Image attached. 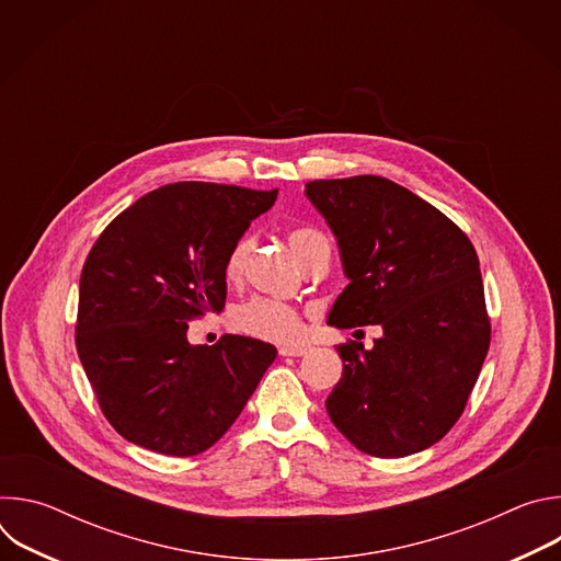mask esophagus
Here are the masks:
<instances>
[{
	"label": "esophagus",
	"mask_w": 561,
	"mask_h": 561,
	"mask_svg": "<svg viewBox=\"0 0 561 561\" xmlns=\"http://www.w3.org/2000/svg\"><path fill=\"white\" fill-rule=\"evenodd\" d=\"M308 351H310V348L304 346V344H286V346L279 348V355H284V357H301V355H306Z\"/></svg>",
	"instance_id": "esophagus-1"
}]
</instances>
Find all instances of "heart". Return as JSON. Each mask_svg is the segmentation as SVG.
Returning a JSON list of instances; mask_svg holds the SVG:
<instances>
[{
	"label": "heart",
	"mask_w": 561,
	"mask_h": 561,
	"mask_svg": "<svg viewBox=\"0 0 561 561\" xmlns=\"http://www.w3.org/2000/svg\"><path fill=\"white\" fill-rule=\"evenodd\" d=\"M327 242V237L314 228H295L288 232V244L297 260L308 266L317 253V249ZM253 251V237L237 239L234 247L226 260V277L230 282L242 279L249 257ZM232 327L251 337L268 340V342H293L301 333V314L295 306L268 299V297H253L237 306L230 317Z\"/></svg>",
	"instance_id": "b5f03b06"
}]
</instances>
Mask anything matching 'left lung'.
Returning a JSON list of instances; mask_svg holds the SVG:
<instances>
[{
    "instance_id": "left-lung-1",
    "label": "left lung",
    "mask_w": 561,
    "mask_h": 561,
    "mask_svg": "<svg viewBox=\"0 0 561 561\" xmlns=\"http://www.w3.org/2000/svg\"><path fill=\"white\" fill-rule=\"evenodd\" d=\"M306 197L337 237L348 277L329 324L383 331L370 351L337 346L331 422L373 457L420 453L459 420L489 353L477 253L444 213L386 178L314 180Z\"/></svg>"
}]
</instances>
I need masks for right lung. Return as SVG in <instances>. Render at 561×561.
<instances>
[{
  "instance_id": "1",
  "label": "right lung",
  "mask_w": 561,
  "mask_h": 561,
  "mask_svg": "<svg viewBox=\"0 0 561 561\" xmlns=\"http://www.w3.org/2000/svg\"><path fill=\"white\" fill-rule=\"evenodd\" d=\"M275 191L178 182L139 197L91 249L79 279L75 344L102 413L128 442L171 457L210 448L242 413L273 344L186 340L226 304V260Z\"/></svg>"
}]
</instances>
